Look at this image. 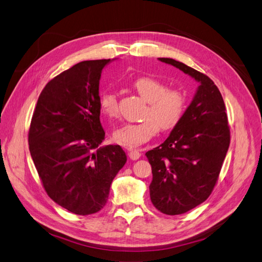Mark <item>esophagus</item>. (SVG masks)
Segmentation results:
<instances>
[{"instance_id":"esophagus-1","label":"esophagus","mask_w":262,"mask_h":262,"mask_svg":"<svg viewBox=\"0 0 262 262\" xmlns=\"http://www.w3.org/2000/svg\"><path fill=\"white\" fill-rule=\"evenodd\" d=\"M126 149L129 150V157L131 158L132 161H137V160H139L140 156H141V153H140V150H139V149L131 148V147H128Z\"/></svg>"}]
</instances>
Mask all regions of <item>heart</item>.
<instances>
[{"instance_id": "1", "label": "heart", "mask_w": 262, "mask_h": 262, "mask_svg": "<svg viewBox=\"0 0 262 262\" xmlns=\"http://www.w3.org/2000/svg\"><path fill=\"white\" fill-rule=\"evenodd\" d=\"M133 90L147 101L144 110V120L138 123H124L114 132L117 143L134 147L152 139L158 129L168 131L175 128L185 113L186 97L178 90L167 89L166 84L157 78L141 76L132 83ZM101 113L109 118L119 116L118 99L113 92H104L100 100Z\"/></svg>"}]
</instances>
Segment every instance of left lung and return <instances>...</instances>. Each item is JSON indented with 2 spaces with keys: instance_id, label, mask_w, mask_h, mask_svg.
<instances>
[{
  "instance_id": "obj_1",
  "label": "left lung",
  "mask_w": 262,
  "mask_h": 262,
  "mask_svg": "<svg viewBox=\"0 0 262 262\" xmlns=\"http://www.w3.org/2000/svg\"><path fill=\"white\" fill-rule=\"evenodd\" d=\"M158 60L199 83L169 137L145 153L153 173L150 201L162 213L178 215L204 202L213 191L231 136L223 97L211 78L173 59Z\"/></svg>"
}]
</instances>
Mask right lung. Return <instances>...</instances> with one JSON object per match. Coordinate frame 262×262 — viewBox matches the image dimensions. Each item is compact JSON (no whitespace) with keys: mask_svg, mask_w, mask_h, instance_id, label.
Wrapping results in <instances>:
<instances>
[{"mask_svg":"<svg viewBox=\"0 0 262 262\" xmlns=\"http://www.w3.org/2000/svg\"><path fill=\"white\" fill-rule=\"evenodd\" d=\"M113 60L77 63L45 86L28 143L46 192L60 207L89 215L105 207L110 185L125 162L120 145L101 146L99 80Z\"/></svg>","mask_w":262,"mask_h":262,"instance_id":"obj_1","label":"right lung"}]
</instances>
